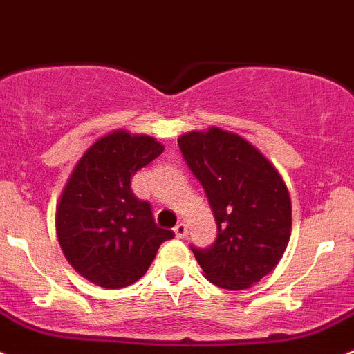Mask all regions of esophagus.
Segmentation results:
<instances>
[{
  "instance_id": "esophagus-1",
  "label": "esophagus",
  "mask_w": 354,
  "mask_h": 354,
  "mask_svg": "<svg viewBox=\"0 0 354 354\" xmlns=\"http://www.w3.org/2000/svg\"><path fill=\"white\" fill-rule=\"evenodd\" d=\"M187 232H189V227H187L185 222H180V224H176V227H174V234H176L178 238H185L187 236Z\"/></svg>"
}]
</instances>
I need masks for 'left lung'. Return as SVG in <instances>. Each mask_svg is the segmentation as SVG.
Wrapping results in <instances>:
<instances>
[{
	"label": "left lung",
	"instance_id": "obj_1",
	"mask_svg": "<svg viewBox=\"0 0 354 354\" xmlns=\"http://www.w3.org/2000/svg\"><path fill=\"white\" fill-rule=\"evenodd\" d=\"M205 189L216 222L215 243L192 247L206 279L240 291L268 275L291 236V197L275 165L241 136L212 127L178 139Z\"/></svg>",
	"mask_w": 354,
	"mask_h": 354
}]
</instances>
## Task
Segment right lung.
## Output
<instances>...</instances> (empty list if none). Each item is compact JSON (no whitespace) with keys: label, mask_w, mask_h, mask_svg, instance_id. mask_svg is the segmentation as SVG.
<instances>
[{"label":"right lung","mask_w":354,"mask_h":354,"mask_svg":"<svg viewBox=\"0 0 354 354\" xmlns=\"http://www.w3.org/2000/svg\"><path fill=\"white\" fill-rule=\"evenodd\" d=\"M164 151L149 136L116 130L86 149L59 196L58 241L72 268L93 284L138 282L174 232L155 224L148 201L133 196L132 176Z\"/></svg>","instance_id":"obj_1"}]
</instances>
